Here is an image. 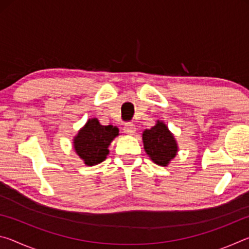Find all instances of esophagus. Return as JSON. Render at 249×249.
<instances>
[{"mask_svg":"<svg viewBox=\"0 0 249 249\" xmlns=\"http://www.w3.org/2000/svg\"><path fill=\"white\" fill-rule=\"evenodd\" d=\"M124 132L126 134L133 135L135 132H136V127H135V125L133 123H125V125H124Z\"/></svg>","mask_w":249,"mask_h":249,"instance_id":"1","label":"esophagus"}]
</instances>
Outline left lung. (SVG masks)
Wrapping results in <instances>:
<instances>
[{
    "label": "left lung",
    "mask_w": 249,
    "mask_h": 249,
    "mask_svg": "<svg viewBox=\"0 0 249 249\" xmlns=\"http://www.w3.org/2000/svg\"><path fill=\"white\" fill-rule=\"evenodd\" d=\"M142 142L146 153L159 166H167L178 151L174 135L162 122L159 121L154 127L142 133Z\"/></svg>",
    "instance_id": "left-lung-1"
}]
</instances>
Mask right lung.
<instances>
[{
	"label": "right lung",
	"instance_id": "1",
	"mask_svg": "<svg viewBox=\"0 0 249 249\" xmlns=\"http://www.w3.org/2000/svg\"><path fill=\"white\" fill-rule=\"evenodd\" d=\"M119 135V129L112 125L103 126L96 119L88 121L74 137V149L88 166L102 162L108 154L107 147Z\"/></svg>",
	"mask_w": 249,
	"mask_h": 249
}]
</instances>
